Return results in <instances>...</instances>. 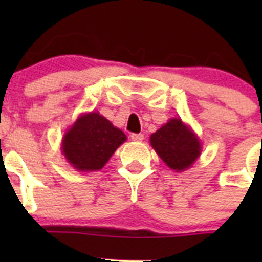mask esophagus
<instances>
[{"label": "esophagus", "instance_id": "obj_1", "mask_svg": "<svg viewBox=\"0 0 262 262\" xmlns=\"http://www.w3.org/2000/svg\"><path fill=\"white\" fill-rule=\"evenodd\" d=\"M130 138H132V141H134V142H142L144 139V136L142 133H138V134L133 133L130 136Z\"/></svg>", "mask_w": 262, "mask_h": 262}]
</instances>
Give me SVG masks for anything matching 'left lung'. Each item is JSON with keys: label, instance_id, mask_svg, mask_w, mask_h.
<instances>
[{"label": "left lung", "instance_id": "8db88e82", "mask_svg": "<svg viewBox=\"0 0 262 262\" xmlns=\"http://www.w3.org/2000/svg\"><path fill=\"white\" fill-rule=\"evenodd\" d=\"M149 142L161 160L176 172L191 167L202 153L199 137L180 118H171L150 136Z\"/></svg>", "mask_w": 262, "mask_h": 262}]
</instances>
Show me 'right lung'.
<instances>
[{
    "instance_id": "1",
    "label": "right lung",
    "mask_w": 262,
    "mask_h": 262,
    "mask_svg": "<svg viewBox=\"0 0 262 262\" xmlns=\"http://www.w3.org/2000/svg\"><path fill=\"white\" fill-rule=\"evenodd\" d=\"M126 136L99 112L83 113L67 129L62 138L66 161L81 172L99 171L104 167Z\"/></svg>"
}]
</instances>
